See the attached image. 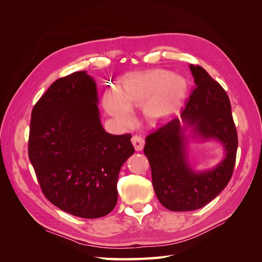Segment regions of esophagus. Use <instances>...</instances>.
Returning a JSON list of instances; mask_svg holds the SVG:
<instances>
[{
    "instance_id": "obj_1",
    "label": "esophagus",
    "mask_w": 262,
    "mask_h": 262,
    "mask_svg": "<svg viewBox=\"0 0 262 262\" xmlns=\"http://www.w3.org/2000/svg\"><path fill=\"white\" fill-rule=\"evenodd\" d=\"M131 141H132V144H133L134 148H136L137 152H140V150L143 149L144 144H145V141L143 138H141L139 136H133Z\"/></svg>"
}]
</instances>
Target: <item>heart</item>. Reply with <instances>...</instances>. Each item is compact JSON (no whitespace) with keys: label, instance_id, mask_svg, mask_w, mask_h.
<instances>
[{"label":"heart","instance_id":"b5f03b06","mask_svg":"<svg viewBox=\"0 0 262 262\" xmlns=\"http://www.w3.org/2000/svg\"><path fill=\"white\" fill-rule=\"evenodd\" d=\"M188 90L187 78L168 70L139 71L122 76L116 91L106 92L104 106L121 125L131 123V109L140 106L146 120L160 122L179 112Z\"/></svg>","mask_w":262,"mask_h":262}]
</instances>
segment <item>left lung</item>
<instances>
[{"instance_id": "left-lung-1", "label": "left lung", "mask_w": 262, "mask_h": 262, "mask_svg": "<svg viewBox=\"0 0 262 262\" xmlns=\"http://www.w3.org/2000/svg\"><path fill=\"white\" fill-rule=\"evenodd\" d=\"M189 69L195 89L186 108L180 118L149 134L144 146L157 199L175 212L201 209L223 191L232 177L238 144L226 92L203 68L190 64ZM191 138L217 141L224 158L212 169L195 170L188 156Z\"/></svg>"}]
</instances>
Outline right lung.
Segmentation results:
<instances>
[{
	"mask_svg": "<svg viewBox=\"0 0 262 262\" xmlns=\"http://www.w3.org/2000/svg\"><path fill=\"white\" fill-rule=\"evenodd\" d=\"M98 102L96 82L81 71L55 81L30 120L28 155L43 194L83 219L115 209L119 171L134 153L130 134L102 128Z\"/></svg>",
	"mask_w": 262,
	"mask_h": 262,
	"instance_id": "right-lung-1",
	"label": "right lung"
}]
</instances>
